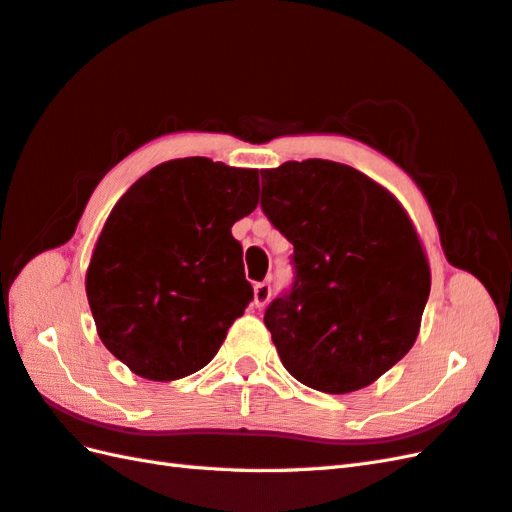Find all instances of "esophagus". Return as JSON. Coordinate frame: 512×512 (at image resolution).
Returning a JSON list of instances; mask_svg holds the SVG:
<instances>
[{"label":"esophagus","instance_id":"esophagus-1","mask_svg":"<svg viewBox=\"0 0 512 512\" xmlns=\"http://www.w3.org/2000/svg\"><path fill=\"white\" fill-rule=\"evenodd\" d=\"M272 296V288L270 283H255V307H264Z\"/></svg>","mask_w":512,"mask_h":512}]
</instances>
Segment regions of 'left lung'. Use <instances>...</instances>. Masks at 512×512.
Masks as SVG:
<instances>
[{
    "label": "left lung",
    "mask_w": 512,
    "mask_h": 512,
    "mask_svg": "<svg viewBox=\"0 0 512 512\" xmlns=\"http://www.w3.org/2000/svg\"><path fill=\"white\" fill-rule=\"evenodd\" d=\"M261 209L294 246L292 288L264 323L301 384L347 395L419 336L430 264L406 209L349 165L307 159L261 172Z\"/></svg>",
    "instance_id": "obj_1"
}]
</instances>
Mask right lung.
Wrapping results in <instances>:
<instances>
[{
  "mask_svg": "<svg viewBox=\"0 0 512 512\" xmlns=\"http://www.w3.org/2000/svg\"><path fill=\"white\" fill-rule=\"evenodd\" d=\"M259 172L207 157L165 161L117 200L87 268L98 336L152 382L200 371L253 299L233 224L257 207Z\"/></svg>",
  "mask_w": 512,
  "mask_h": 512,
  "instance_id": "add662e5",
  "label": "right lung"
}]
</instances>
